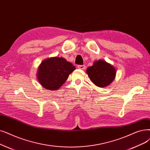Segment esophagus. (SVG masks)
<instances>
[{
  "mask_svg": "<svg viewBox=\"0 0 150 150\" xmlns=\"http://www.w3.org/2000/svg\"><path fill=\"white\" fill-rule=\"evenodd\" d=\"M78 68L81 70H84L85 69V66L84 65H79V66H78Z\"/></svg>",
  "mask_w": 150,
  "mask_h": 150,
  "instance_id": "obj_1",
  "label": "esophagus"
}]
</instances>
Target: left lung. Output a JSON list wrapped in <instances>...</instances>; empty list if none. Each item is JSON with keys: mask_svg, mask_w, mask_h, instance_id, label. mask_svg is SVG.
Returning a JSON list of instances; mask_svg holds the SVG:
<instances>
[{"mask_svg": "<svg viewBox=\"0 0 150 150\" xmlns=\"http://www.w3.org/2000/svg\"><path fill=\"white\" fill-rule=\"evenodd\" d=\"M91 81L100 88L106 87L113 81L116 75V69L105 61L99 60L94 62L92 66L86 70Z\"/></svg>", "mask_w": 150, "mask_h": 150, "instance_id": "1", "label": "left lung"}]
</instances>
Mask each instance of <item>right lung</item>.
Listing matches in <instances>:
<instances>
[{
	"label": "right lung",
	"mask_w": 150,
	"mask_h": 150,
	"mask_svg": "<svg viewBox=\"0 0 150 150\" xmlns=\"http://www.w3.org/2000/svg\"><path fill=\"white\" fill-rule=\"evenodd\" d=\"M75 69L72 64L63 57L48 58L39 66L37 79L44 88L55 91L62 86Z\"/></svg>",
	"instance_id": "obj_1"
}]
</instances>
